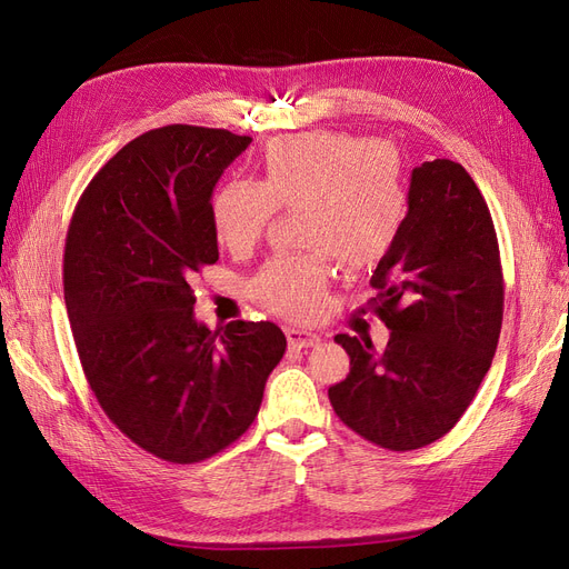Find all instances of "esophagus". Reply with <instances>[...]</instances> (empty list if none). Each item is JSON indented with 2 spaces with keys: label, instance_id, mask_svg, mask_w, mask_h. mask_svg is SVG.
Returning <instances> with one entry per match:
<instances>
[{
  "label": "esophagus",
  "instance_id": "1",
  "mask_svg": "<svg viewBox=\"0 0 569 569\" xmlns=\"http://www.w3.org/2000/svg\"><path fill=\"white\" fill-rule=\"evenodd\" d=\"M284 335L291 349H306V347H316L320 341V337L316 332L308 330H299V327H284Z\"/></svg>",
  "mask_w": 569,
  "mask_h": 569
}]
</instances>
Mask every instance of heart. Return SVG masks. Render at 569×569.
Wrapping results in <instances>:
<instances>
[{"label":"heart","instance_id":"b5f03b06","mask_svg":"<svg viewBox=\"0 0 569 569\" xmlns=\"http://www.w3.org/2000/svg\"><path fill=\"white\" fill-rule=\"evenodd\" d=\"M280 211L301 209L303 253H280L249 280L268 311L316 320L327 303L332 258L351 270L372 268L393 249L408 216L399 157L375 137L318 130L272 140L258 180H228L211 197L218 242L232 253L256 247Z\"/></svg>","mask_w":569,"mask_h":569}]
</instances>
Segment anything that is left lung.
<instances>
[{
    "label": "left lung",
    "instance_id": "8db88e82",
    "mask_svg": "<svg viewBox=\"0 0 569 569\" xmlns=\"http://www.w3.org/2000/svg\"><path fill=\"white\" fill-rule=\"evenodd\" d=\"M372 311L387 347L337 335L351 370L330 387L339 420L389 451H416L449 435L491 368L503 322V268L489 206L449 159L412 170L408 216L377 263Z\"/></svg>",
    "mask_w": 569,
    "mask_h": 569
}]
</instances>
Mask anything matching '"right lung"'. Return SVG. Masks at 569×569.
I'll return each instance as SVG.
<instances>
[{
  "mask_svg": "<svg viewBox=\"0 0 569 569\" xmlns=\"http://www.w3.org/2000/svg\"><path fill=\"white\" fill-rule=\"evenodd\" d=\"M251 137L166 126L84 187L68 226L63 297L107 418L147 453L189 465L242 437L287 339L272 322L194 320L189 280L218 261L211 194Z\"/></svg>",
  "mask_w": 569,
  "mask_h": 569,
  "instance_id": "1",
  "label": "right lung"
}]
</instances>
